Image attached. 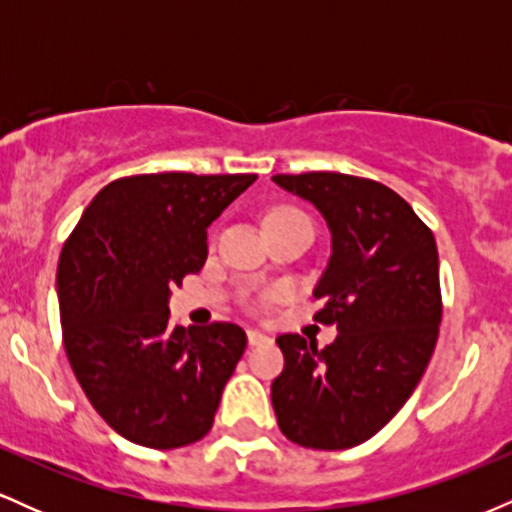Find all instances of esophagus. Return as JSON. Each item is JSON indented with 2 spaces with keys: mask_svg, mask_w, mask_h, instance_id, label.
I'll list each match as a JSON object with an SVG mask.
<instances>
[{
  "mask_svg": "<svg viewBox=\"0 0 512 512\" xmlns=\"http://www.w3.org/2000/svg\"><path fill=\"white\" fill-rule=\"evenodd\" d=\"M248 342L250 346H260V344H267L269 337L267 334H262L260 330H248Z\"/></svg>",
  "mask_w": 512,
  "mask_h": 512,
  "instance_id": "34e87169",
  "label": "esophagus"
}]
</instances>
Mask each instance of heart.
<instances>
[{"mask_svg": "<svg viewBox=\"0 0 512 512\" xmlns=\"http://www.w3.org/2000/svg\"><path fill=\"white\" fill-rule=\"evenodd\" d=\"M281 216H305V214H301V211H296V209H289V207H279V209L269 211L267 219H281Z\"/></svg>", "mask_w": 512, "mask_h": 512, "instance_id": "b5f03b06", "label": "heart"}]
</instances>
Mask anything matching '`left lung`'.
I'll return each mask as SVG.
<instances>
[{
	"instance_id": "1",
	"label": "left lung",
	"mask_w": 512,
	"mask_h": 512,
	"mask_svg": "<svg viewBox=\"0 0 512 512\" xmlns=\"http://www.w3.org/2000/svg\"><path fill=\"white\" fill-rule=\"evenodd\" d=\"M272 180L308 199L330 226L315 320L339 332L325 349L301 334L276 339L284 354L272 383L276 424L303 448H354L404 407L436 349L443 315L436 238L383 182L344 173Z\"/></svg>"
}]
</instances>
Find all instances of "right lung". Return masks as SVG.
I'll return each mask as SVG.
<instances>
[{
    "label": "right lung",
    "instance_id": "1",
    "mask_svg": "<svg viewBox=\"0 0 512 512\" xmlns=\"http://www.w3.org/2000/svg\"><path fill=\"white\" fill-rule=\"evenodd\" d=\"M257 175L151 173L105 185L64 243V351L122 438L173 450L209 433L248 337L233 322L170 325L168 298L207 260V228Z\"/></svg>",
    "mask_w": 512,
    "mask_h": 512
}]
</instances>
